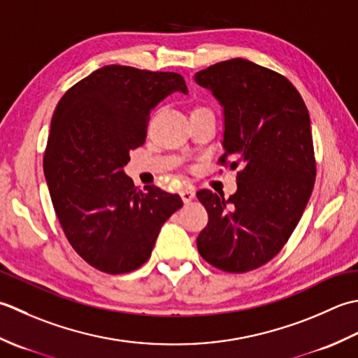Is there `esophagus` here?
<instances>
[{"label":"esophagus","instance_id":"1","mask_svg":"<svg viewBox=\"0 0 358 358\" xmlns=\"http://www.w3.org/2000/svg\"><path fill=\"white\" fill-rule=\"evenodd\" d=\"M180 198H182V201H184L185 203L192 202V201L194 199V189L189 188V187L182 188V189H180Z\"/></svg>","mask_w":358,"mask_h":358}]
</instances>
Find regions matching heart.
<instances>
[{"instance_id": "heart-1", "label": "heart", "mask_w": 358, "mask_h": 358, "mask_svg": "<svg viewBox=\"0 0 358 358\" xmlns=\"http://www.w3.org/2000/svg\"><path fill=\"white\" fill-rule=\"evenodd\" d=\"M198 108H199V106H198Z\"/></svg>"}]
</instances>
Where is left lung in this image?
Segmentation results:
<instances>
[{
	"label": "left lung",
	"mask_w": 358,
	"mask_h": 358,
	"mask_svg": "<svg viewBox=\"0 0 358 358\" xmlns=\"http://www.w3.org/2000/svg\"><path fill=\"white\" fill-rule=\"evenodd\" d=\"M196 82L224 106L217 165L239 169L229 199L196 193L208 213L196 244L208 264L245 273L281 252L308 206L317 174L309 113L286 77L244 58L211 64Z\"/></svg>",
	"instance_id": "1"
}]
</instances>
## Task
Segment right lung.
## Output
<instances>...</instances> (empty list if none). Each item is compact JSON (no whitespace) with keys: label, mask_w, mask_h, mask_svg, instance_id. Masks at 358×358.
<instances>
[{"label":"right lung","mask_w":358,"mask_h":358,"mask_svg":"<svg viewBox=\"0 0 358 358\" xmlns=\"http://www.w3.org/2000/svg\"><path fill=\"white\" fill-rule=\"evenodd\" d=\"M173 91L187 94L178 72L109 64L71 86L55 108L43 157L50 199L72 249L100 272L143 266L184 203L123 173L129 151L145 143L150 111Z\"/></svg>","instance_id":"obj_1"}]
</instances>
